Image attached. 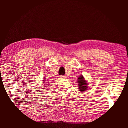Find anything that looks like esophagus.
Segmentation results:
<instances>
[{"label": "esophagus", "instance_id": "esophagus-1", "mask_svg": "<svg viewBox=\"0 0 128 128\" xmlns=\"http://www.w3.org/2000/svg\"><path fill=\"white\" fill-rule=\"evenodd\" d=\"M61 78H66L65 76H61V77H60Z\"/></svg>", "mask_w": 128, "mask_h": 128}]
</instances>
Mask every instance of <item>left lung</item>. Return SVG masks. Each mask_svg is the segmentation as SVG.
Segmentation results:
<instances>
[{
  "label": "left lung",
  "mask_w": 128,
  "mask_h": 128,
  "mask_svg": "<svg viewBox=\"0 0 128 128\" xmlns=\"http://www.w3.org/2000/svg\"><path fill=\"white\" fill-rule=\"evenodd\" d=\"M78 83L80 91L84 92V91H85V90H86L87 83L82 76H81L78 78Z\"/></svg>",
  "instance_id": "left-lung-1"
}]
</instances>
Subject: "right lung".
Returning <instances> with one entry per match:
<instances>
[{
  "instance_id": "right-lung-1",
  "label": "right lung",
  "mask_w": 128,
  "mask_h": 128,
  "mask_svg": "<svg viewBox=\"0 0 128 128\" xmlns=\"http://www.w3.org/2000/svg\"><path fill=\"white\" fill-rule=\"evenodd\" d=\"M44 80V81H45V80Z\"/></svg>"
}]
</instances>
